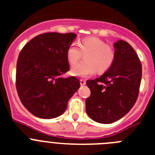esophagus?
Instances as JSON below:
<instances>
[{"label":"esophagus","instance_id":"34e87169","mask_svg":"<svg viewBox=\"0 0 155 155\" xmlns=\"http://www.w3.org/2000/svg\"><path fill=\"white\" fill-rule=\"evenodd\" d=\"M80 84H81V85H84V84H86V81L84 80H83V79H81L80 80Z\"/></svg>","mask_w":155,"mask_h":155}]
</instances>
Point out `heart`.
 <instances>
[{"instance_id":"b5f03b06","label":"heart","mask_w":155,"mask_h":155,"mask_svg":"<svg viewBox=\"0 0 155 155\" xmlns=\"http://www.w3.org/2000/svg\"><path fill=\"white\" fill-rule=\"evenodd\" d=\"M86 53L85 61L72 66L71 74L79 78H87L95 73L105 72L110 68L115 60V50L102 39L90 37L80 42H72L67 50V58L71 64H75Z\"/></svg>"}]
</instances>
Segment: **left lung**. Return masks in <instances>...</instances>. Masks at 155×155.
<instances>
[{"mask_svg":"<svg viewBox=\"0 0 155 155\" xmlns=\"http://www.w3.org/2000/svg\"><path fill=\"white\" fill-rule=\"evenodd\" d=\"M115 60L105 73L87 80L91 95L86 98V112L100 124H112L124 117L136 102L142 76V66L134 48L127 42L114 43Z\"/></svg>","mask_w":155,"mask_h":155,"instance_id":"obj_1","label":"left lung"}]
</instances>
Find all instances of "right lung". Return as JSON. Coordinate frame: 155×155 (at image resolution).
<instances>
[{
  "instance_id": "obj_1",
  "label": "right lung",
  "mask_w": 155,
  "mask_h": 155,
  "mask_svg": "<svg viewBox=\"0 0 155 155\" xmlns=\"http://www.w3.org/2000/svg\"><path fill=\"white\" fill-rule=\"evenodd\" d=\"M77 35L48 32L34 37L20 52L16 88L21 103L41 119L61 116L80 87L75 77L62 78L70 69L67 50Z\"/></svg>"
}]
</instances>
